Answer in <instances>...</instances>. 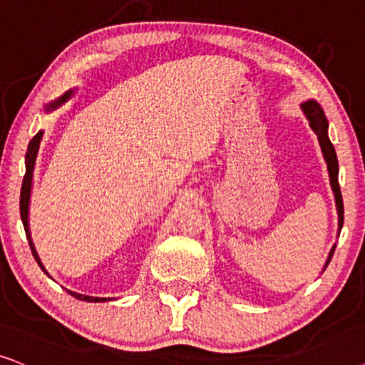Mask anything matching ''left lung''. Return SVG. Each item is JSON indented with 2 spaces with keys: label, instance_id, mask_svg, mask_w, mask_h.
I'll return each mask as SVG.
<instances>
[{
  "label": "left lung",
  "instance_id": "8db88e82",
  "mask_svg": "<svg viewBox=\"0 0 365 365\" xmlns=\"http://www.w3.org/2000/svg\"><path fill=\"white\" fill-rule=\"evenodd\" d=\"M302 110H304L305 116L309 118L310 128H312L314 133L317 135L320 148H322V153H324V158H325V162H327L330 185H332V190H334V195H335V205H337V213H339V230H341L342 223H344V202H342V193H341V187H339V178H337V173H339L337 155H335L334 145L330 143V140H329L327 120H325L322 108H320V106L312 100L305 101V103L302 105ZM334 250H335V245L332 247V250H330L327 264H325V267L329 265L330 259H332Z\"/></svg>",
  "mask_w": 365,
  "mask_h": 365
}]
</instances>
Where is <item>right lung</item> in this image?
Wrapping results in <instances>:
<instances>
[{"label": "right lung", "instance_id": "obj_1", "mask_svg": "<svg viewBox=\"0 0 365 365\" xmlns=\"http://www.w3.org/2000/svg\"><path fill=\"white\" fill-rule=\"evenodd\" d=\"M65 98H61V101ZM58 103L60 101H56V103H51L48 106L46 110H53L56 108ZM41 137H43V132H38L33 140L28 145V152H26V173H24V178H23V185H21V197H19V213H21V220H23V227H24V232H26V237H28V242H30V247H31V254L35 257V260L38 262V265L41 267V262L38 259L35 249H33V244H31V239H30V228H28V205H30V193H31V178H33V168H35V162H36V155H38V148H40V142H41ZM68 294H71L75 299H80V300H86V302H103L106 299H100V297H88V295H81V294H76V292H71V290H68Z\"/></svg>", "mask_w": 365, "mask_h": 365}]
</instances>
